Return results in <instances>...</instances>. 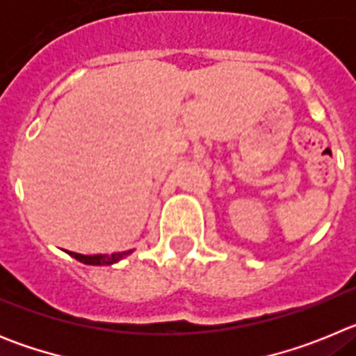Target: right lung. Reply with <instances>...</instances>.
I'll use <instances>...</instances> for the list:
<instances>
[{"instance_id":"add662e5","label":"right lung","mask_w":356,"mask_h":356,"mask_svg":"<svg viewBox=\"0 0 356 356\" xmlns=\"http://www.w3.org/2000/svg\"><path fill=\"white\" fill-rule=\"evenodd\" d=\"M131 253L130 251H121V253H112V254H80V253H72L69 251L72 259H76L78 262L81 264H87V266H112V264L119 262L122 260L124 257Z\"/></svg>"}]
</instances>
